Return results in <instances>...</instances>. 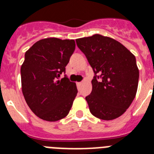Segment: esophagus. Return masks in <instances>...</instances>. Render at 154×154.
Listing matches in <instances>:
<instances>
[{
	"label": "esophagus",
	"mask_w": 154,
	"mask_h": 154,
	"mask_svg": "<svg viewBox=\"0 0 154 154\" xmlns=\"http://www.w3.org/2000/svg\"><path fill=\"white\" fill-rule=\"evenodd\" d=\"M81 84H82V83H81V82H77V88H78V89L80 88V87H81Z\"/></svg>",
	"instance_id": "obj_1"
}]
</instances>
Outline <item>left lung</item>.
I'll list each match as a JSON object with an SVG mask.
<instances>
[{
  "mask_svg": "<svg viewBox=\"0 0 154 154\" xmlns=\"http://www.w3.org/2000/svg\"><path fill=\"white\" fill-rule=\"evenodd\" d=\"M76 42L95 74L92 91L85 97L90 112L105 121L117 118L136 95L139 72L135 55L116 40L99 34Z\"/></svg>",
  "mask_w": 154,
  "mask_h": 154,
  "instance_id": "obj_1",
  "label": "left lung"
}]
</instances>
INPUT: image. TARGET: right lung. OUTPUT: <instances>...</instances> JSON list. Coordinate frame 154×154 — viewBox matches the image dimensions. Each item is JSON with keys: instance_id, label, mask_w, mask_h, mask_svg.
I'll list each match as a JSON object with an SVG mask.
<instances>
[{"instance_id": "1", "label": "right lung", "mask_w": 154, "mask_h": 154, "mask_svg": "<svg viewBox=\"0 0 154 154\" xmlns=\"http://www.w3.org/2000/svg\"><path fill=\"white\" fill-rule=\"evenodd\" d=\"M74 40L46 38L26 52L21 66L22 91L27 105L42 120L57 121L66 117L77 95L66 66L75 50Z\"/></svg>"}]
</instances>
